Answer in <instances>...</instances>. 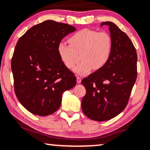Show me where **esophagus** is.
Instances as JSON below:
<instances>
[{
    "label": "esophagus",
    "mask_w": 150,
    "mask_h": 150,
    "mask_svg": "<svg viewBox=\"0 0 150 150\" xmlns=\"http://www.w3.org/2000/svg\"><path fill=\"white\" fill-rule=\"evenodd\" d=\"M82 82V78L80 77H77V83L80 84Z\"/></svg>",
    "instance_id": "obj_1"
}]
</instances>
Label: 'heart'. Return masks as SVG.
Here are the masks:
<instances>
[{
	"instance_id": "obj_1",
	"label": "heart",
	"mask_w": 150,
	"mask_h": 150,
	"mask_svg": "<svg viewBox=\"0 0 150 150\" xmlns=\"http://www.w3.org/2000/svg\"><path fill=\"white\" fill-rule=\"evenodd\" d=\"M70 45L64 42L58 45L57 52L61 61L70 70L75 68L80 75H86L93 69L99 70L108 64L112 50V40L105 32L83 29L74 33L68 40Z\"/></svg>"
}]
</instances>
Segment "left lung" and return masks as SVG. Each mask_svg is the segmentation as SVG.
Wrapping results in <instances>:
<instances>
[{
	"mask_svg": "<svg viewBox=\"0 0 150 150\" xmlns=\"http://www.w3.org/2000/svg\"><path fill=\"white\" fill-rule=\"evenodd\" d=\"M109 26L112 50L108 64L82 80L86 95L82 109L86 117L103 122L120 114L129 102L137 77V53L128 35L111 21Z\"/></svg>",
	"mask_w": 150,
	"mask_h": 150,
	"instance_id": "8db88e82",
	"label": "left lung"
}]
</instances>
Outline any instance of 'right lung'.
<instances>
[{"label": "right lung", "mask_w": 150, "mask_h": 150, "mask_svg": "<svg viewBox=\"0 0 150 150\" xmlns=\"http://www.w3.org/2000/svg\"><path fill=\"white\" fill-rule=\"evenodd\" d=\"M75 30L67 23L47 20L31 27L18 40L11 61L14 92L32 114L54 112L64 91L76 84V77L57 52L61 40Z\"/></svg>", "instance_id": "obj_1"}]
</instances>
